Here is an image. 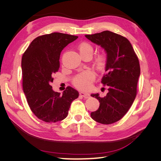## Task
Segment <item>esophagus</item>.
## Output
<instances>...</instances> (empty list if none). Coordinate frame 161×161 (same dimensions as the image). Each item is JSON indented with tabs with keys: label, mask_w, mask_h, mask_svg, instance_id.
Segmentation results:
<instances>
[{
	"label": "esophagus",
	"mask_w": 161,
	"mask_h": 161,
	"mask_svg": "<svg viewBox=\"0 0 161 161\" xmlns=\"http://www.w3.org/2000/svg\"><path fill=\"white\" fill-rule=\"evenodd\" d=\"M79 95H80V96L84 97V98H86V99L89 98V95L88 93H86V92H82V91L79 92Z\"/></svg>",
	"instance_id": "34e87169"
}]
</instances>
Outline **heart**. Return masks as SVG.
<instances>
[{"label":"heart","instance_id":"1","mask_svg":"<svg viewBox=\"0 0 161 161\" xmlns=\"http://www.w3.org/2000/svg\"><path fill=\"white\" fill-rule=\"evenodd\" d=\"M79 50L80 55H90L92 56L93 53V47L89 43H82L79 46ZM106 56L103 53H100L95 58V65L98 69H101L105 65ZM95 79V74L93 71L87 70L77 75L72 80V83L77 89L80 90H89L91 86L92 82Z\"/></svg>","mask_w":161,"mask_h":161}]
</instances>
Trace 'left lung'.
<instances>
[{
  "label": "left lung",
  "instance_id": "8db88e82",
  "mask_svg": "<svg viewBox=\"0 0 161 161\" xmlns=\"http://www.w3.org/2000/svg\"><path fill=\"white\" fill-rule=\"evenodd\" d=\"M85 37L107 53L106 73L101 83L108 86L109 92L104 97L91 95L100 103L91 116L97 122L111 124L123 118L136 98L140 75L138 58L128 39L119 34L104 31Z\"/></svg>",
  "mask_w": 161,
  "mask_h": 161
}]
</instances>
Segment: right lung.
<instances>
[{"instance_id": "obj_1", "label": "right lung", "mask_w": 161, "mask_h": 161, "mask_svg": "<svg viewBox=\"0 0 161 161\" xmlns=\"http://www.w3.org/2000/svg\"><path fill=\"white\" fill-rule=\"evenodd\" d=\"M78 36L54 32L31 42L21 60L22 85L27 103L38 119L53 123L66 118L79 92L67 86L62 95L53 91V74L60 68L62 50Z\"/></svg>"}]
</instances>
